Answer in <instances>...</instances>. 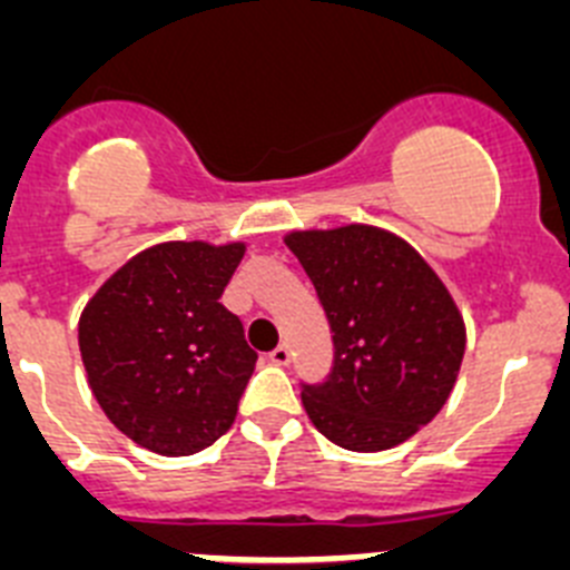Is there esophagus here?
I'll return each instance as SVG.
<instances>
[{
  "label": "esophagus",
  "mask_w": 570,
  "mask_h": 570,
  "mask_svg": "<svg viewBox=\"0 0 570 570\" xmlns=\"http://www.w3.org/2000/svg\"><path fill=\"white\" fill-rule=\"evenodd\" d=\"M271 362H274V365H288L291 347L288 345H276L274 351H271Z\"/></svg>",
  "instance_id": "34e87169"
}]
</instances>
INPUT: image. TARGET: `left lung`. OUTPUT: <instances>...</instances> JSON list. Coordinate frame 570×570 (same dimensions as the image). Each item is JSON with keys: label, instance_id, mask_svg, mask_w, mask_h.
Returning <instances> with one entry per match:
<instances>
[{"label": "left lung", "instance_id": "obj_1", "mask_svg": "<svg viewBox=\"0 0 570 570\" xmlns=\"http://www.w3.org/2000/svg\"><path fill=\"white\" fill-rule=\"evenodd\" d=\"M334 331V371L305 385L322 436L356 454L402 445L434 420L460 376L465 320L445 282L376 225L285 234Z\"/></svg>", "mask_w": 570, "mask_h": 570}]
</instances>
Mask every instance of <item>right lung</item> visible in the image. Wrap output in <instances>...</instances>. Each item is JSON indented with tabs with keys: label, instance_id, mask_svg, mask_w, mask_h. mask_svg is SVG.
I'll return each mask as SVG.
<instances>
[{
	"label": "right lung",
	"instance_id": "right-lung-1",
	"mask_svg": "<svg viewBox=\"0 0 570 570\" xmlns=\"http://www.w3.org/2000/svg\"><path fill=\"white\" fill-rule=\"evenodd\" d=\"M242 256L245 242H159L114 271L82 308L90 391L139 448L190 456L234 425L256 354L219 296Z\"/></svg>",
	"mask_w": 570,
	"mask_h": 570
}]
</instances>
